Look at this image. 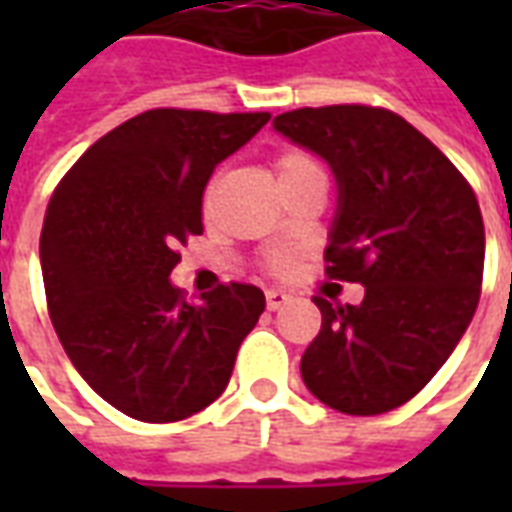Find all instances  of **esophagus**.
Wrapping results in <instances>:
<instances>
[{
	"label": "esophagus",
	"instance_id": "obj_1",
	"mask_svg": "<svg viewBox=\"0 0 512 512\" xmlns=\"http://www.w3.org/2000/svg\"><path fill=\"white\" fill-rule=\"evenodd\" d=\"M290 299H293V296H290L288 290H266L268 310H282Z\"/></svg>",
	"mask_w": 512,
	"mask_h": 512
}]
</instances>
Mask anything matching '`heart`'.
<instances>
[{
    "label": "heart",
    "mask_w": 512,
    "mask_h": 512,
    "mask_svg": "<svg viewBox=\"0 0 512 512\" xmlns=\"http://www.w3.org/2000/svg\"><path fill=\"white\" fill-rule=\"evenodd\" d=\"M312 167H318V161H315L310 153H304V150H285V153H279L277 161H274L277 180L299 175V172ZM293 266H296V257H293V252H288V249H279V252H274V255L268 257V268L277 271V274H288Z\"/></svg>",
    "instance_id": "obj_1"
}]
</instances>
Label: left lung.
<instances>
[{
  "label": "left lung",
  "instance_id": "left-lung-1",
  "mask_svg": "<svg viewBox=\"0 0 512 512\" xmlns=\"http://www.w3.org/2000/svg\"><path fill=\"white\" fill-rule=\"evenodd\" d=\"M274 128L332 167L340 205L326 277L365 285L356 307L312 299L323 321L301 378L334 411H392L439 373L472 323L485 260L477 197L428 136L381 106H304Z\"/></svg>",
  "mask_w": 512,
  "mask_h": 512
}]
</instances>
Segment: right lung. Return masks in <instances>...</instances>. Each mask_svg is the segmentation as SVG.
Returning <instances> with one entry per match:
<instances>
[{
    "label": "right lung",
    "instance_id": "right-lung-1",
    "mask_svg": "<svg viewBox=\"0 0 512 512\" xmlns=\"http://www.w3.org/2000/svg\"><path fill=\"white\" fill-rule=\"evenodd\" d=\"M268 112L150 109L101 136L54 189L40 268L54 332L87 384L142 422L211 406L266 296L230 282L191 304L169 282L202 235V191Z\"/></svg>",
    "mask_w": 512,
    "mask_h": 512
}]
</instances>
